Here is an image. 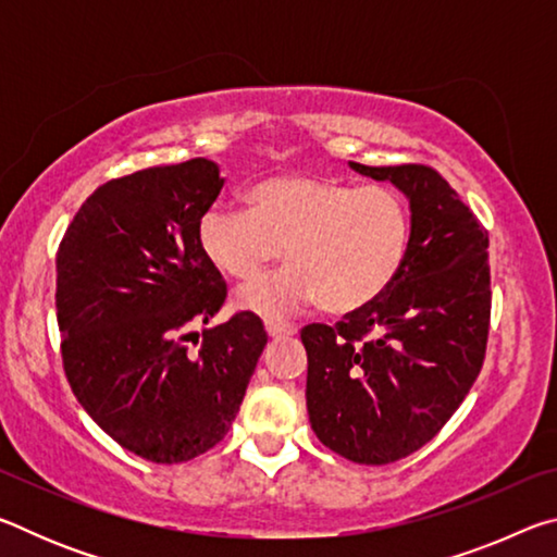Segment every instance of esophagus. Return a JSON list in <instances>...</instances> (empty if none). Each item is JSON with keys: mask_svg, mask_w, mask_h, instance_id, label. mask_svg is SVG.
I'll use <instances>...</instances> for the list:
<instances>
[{"mask_svg": "<svg viewBox=\"0 0 557 557\" xmlns=\"http://www.w3.org/2000/svg\"><path fill=\"white\" fill-rule=\"evenodd\" d=\"M265 332L270 336H292V334H297V326L280 322V319H265Z\"/></svg>", "mask_w": 557, "mask_h": 557, "instance_id": "obj_1", "label": "esophagus"}]
</instances>
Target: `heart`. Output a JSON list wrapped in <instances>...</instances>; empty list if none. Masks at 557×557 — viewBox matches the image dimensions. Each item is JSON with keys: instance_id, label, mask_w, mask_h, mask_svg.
<instances>
[{"instance_id": "heart-1", "label": "heart", "mask_w": 557, "mask_h": 557, "mask_svg": "<svg viewBox=\"0 0 557 557\" xmlns=\"http://www.w3.org/2000/svg\"><path fill=\"white\" fill-rule=\"evenodd\" d=\"M248 209L213 206L199 221L206 260L231 280H250L280 258L289 268L248 282L238 305L287 314L319 297L326 312L348 314L385 295L405 268L412 213L391 186L277 174L250 188Z\"/></svg>"}]
</instances>
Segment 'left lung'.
Masks as SVG:
<instances>
[{"mask_svg":"<svg viewBox=\"0 0 557 557\" xmlns=\"http://www.w3.org/2000/svg\"><path fill=\"white\" fill-rule=\"evenodd\" d=\"M410 199L398 280L342 322L307 324V410L317 437L356 465H391L445 428L484 366L492 322L488 235L428 164L366 166Z\"/></svg>","mask_w":557,"mask_h":557,"instance_id":"obj_1","label":"left lung"}]
</instances>
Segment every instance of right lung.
Returning a JSON list of instances; mask_svg holds the SVG:
<instances>
[{
  "label": "right lung",
  "mask_w": 557,
  "mask_h": 557,
  "mask_svg": "<svg viewBox=\"0 0 557 557\" xmlns=\"http://www.w3.org/2000/svg\"><path fill=\"white\" fill-rule=\"evenodd\" d=\"M221 186L203 157L110 178L55 252L71 391L120 447L157 465L199 457L228 435L268 344L260 317L235 312L206 329L196 351L186 346L228 297L199 245Z\"/></svg>",
  "instance_id": "add662e5"
}]
</instances>
